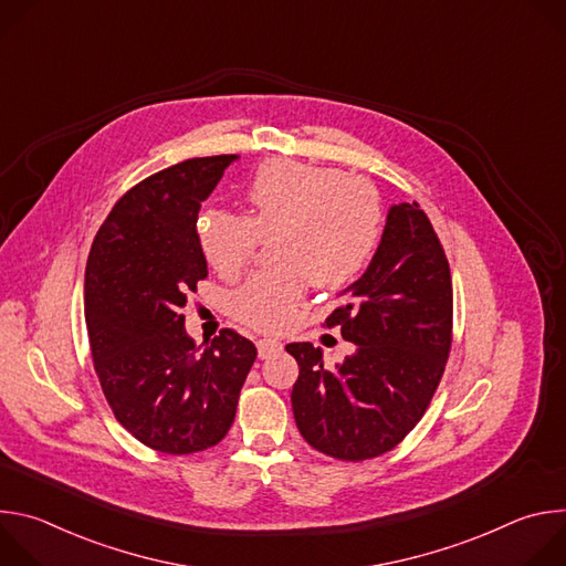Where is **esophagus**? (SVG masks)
<instances>
[{
	"label": "esophagus",
	"instance_id": "34e87169",
	"mask_svg": "<svg viewBox=\"0 0 566 566\" xmlns=\"http://www.w3.org/2000/svg\"><path fill=\"white\" fill-rule=\"evenodd\" d=\"M282 349V343L273 340V338H264V340H258V352H260V358H271L273 354H277Z\"/></svg>",
	"mask_w": 566,
	"mask_h": 566
}]
</instances>
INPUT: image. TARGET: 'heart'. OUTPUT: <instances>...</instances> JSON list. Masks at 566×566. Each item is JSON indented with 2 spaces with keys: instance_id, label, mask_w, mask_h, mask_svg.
Here are the masks:
<instances>
[{
  "instance_id": "heart-1",
  "label": "heart",
  "mask_w": 566,
  "mask_h": 566,
  "mask_svg": "<svg viewBox=\"0 0 566 566\" xmlns=\"http://www.w3.org/2000/svg\"><path fill=\"white\" fill-rule=\"evenodd\" d=\"M249 214L206 210L197 241L223 277L237 275L269 242L277 266L258 271L228 293V313L255 332L280 334L297 319L304 282L340 289L371 262L382 234V203L365 179L334 168L275 158L247 186Z\"/></svg>"
}]
</instances>
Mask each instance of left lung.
Wrapping results in <instances>:
<instances>
[{
  "label": "left lung",
  "instance_id": "obj_1",
  "mask_svg": "<svg viewBox=\"0 0 566 566\" xmlns=\"http://www.w3.org/2000/svg\"><path fill=\"white\" fill-rule=\"evenodd\" d=\"M356 354L327 369L319 347L291 343L300 434L340 461L380 457L426 415L452 347V277L441 241L417 201L389 208L376 255L325 319Z\"/></svg>",
  "mask_w": 566,
  "mask_h": 566
}]
</instances>
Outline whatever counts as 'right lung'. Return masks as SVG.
<instances>
[{
	"label": "right lung",
	"mask_w": 566,
	"mask_h": 566,
	"mask_svg": "<svg viewBox=\"0 0 566 566\" xmlns=\"http://www.w3.org/2000/svg\"><path fill=\"white\" fill-rule=\"evenodd\" d=\"M234 154L188 158L127 190L96 232L85 271L90 349L116 421L143 446L192 454L230 430L255 345L221 329L203 354L184 306L208 275L201 203Z\"/></svg>",
	"instance_id": "1"
}]
</instances>
